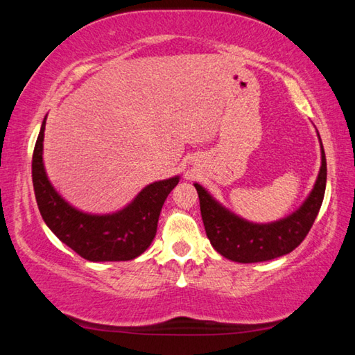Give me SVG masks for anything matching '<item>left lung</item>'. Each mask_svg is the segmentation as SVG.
<instances>
[{
	"label": "left lung",
	"mask_w": 355,
	"mask_h": 355,
	"mask_svg": "<svg viewBox=\"0 0 355 355\" xmlns=\"http://www.w3.org/2000/svg\"><path fill=\"white\" fill-rule=\"evenodd\" d=\"M326 180V153L321 144V169L307 200L293 214L271 224H252L230 213L216 202L205 188L196 183L202 220L209 243L222 257L238 263L268 261L290 254L304 241L320 213Z\"/></svg>",
	"instance_id": "left-lung-1"
}]
</instances>
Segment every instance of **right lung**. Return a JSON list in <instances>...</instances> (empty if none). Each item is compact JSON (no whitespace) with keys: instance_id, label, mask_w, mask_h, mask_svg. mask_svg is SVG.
Instances as JSON below:
<instances>
[{"instance_id":"right-lung-1","label":"right lung","mask_w":355,"mask_h":355,"mask_svg":"<svg viewBox=\"0 0 355 355\" xmlns=\"http://www.w3.org/2000/svg\"><path fill=\"white\" fill-rule=\"evenodd\" d=\"M45 120L33 153V186L39 211L48 228L89 261H128L152 244L161 208L180 178L172 177L144 188L128 207L112 214H87L69 205L46 177L44 150Z\"/></svg>"}]
</instances>
